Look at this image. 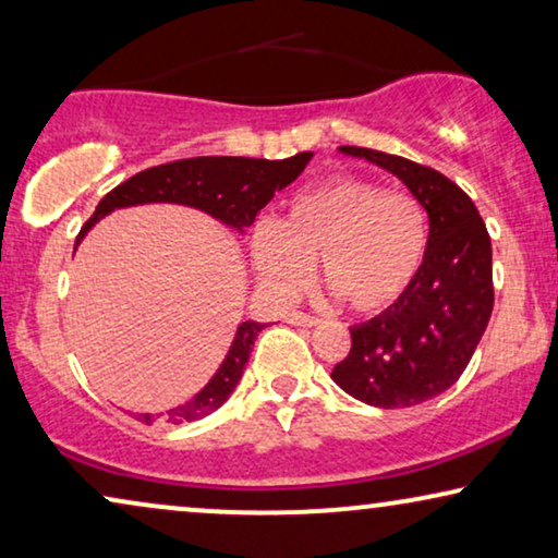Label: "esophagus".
<instances>
[{
    "mask_svg": "<svg viewBox=\"0 0 558 558\" xmlns=\"http://www.w3.org/2000/svg\"><path fill=\"white\" fill-rule=\"evenodd\" d=\"M289 323L292 325H302V327H312V325H317L319 323V317H315V315H310V312H302V310H294V312H289Z\"/></svg>",
    "mask_w": 558,
    "mask_h": 558,
    "instance_id": "1",
    "label": "esophagus"
}]
</instances>
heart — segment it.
Returning <instances> with one entry per match:
<instances>
[{
  "instance_id": "obj_1",
  "label": "heart",
  "mask_w": 558,
  "mask_h": 558,
  "mask_svg": "<svg viewBox=\"0 0 558 558\" xmlns=\"http://www.w3.org/2000/svg\"><path fill=\"white\" fill-rule=\"evenodd\" d=\"M426 248L424 203L355 174L300 190L281 223L262 220L251 235L256 271L274 292L294 296L319 262L325 284L361 315L391 310L409 294Z\"/></svg>"
}]
</instances>
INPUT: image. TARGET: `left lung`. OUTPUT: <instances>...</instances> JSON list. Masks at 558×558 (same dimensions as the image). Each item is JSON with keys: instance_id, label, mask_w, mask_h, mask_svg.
Instances as JSON below:
<instances>
[{"instance_id": "obj_1", "label": "left lung", "mask_w": 558, "mask_h": 558, "mask_svg": "<svg viewBox=\"0 0 558 558\" xmlns=\"http://www.w3.org/2000/svg\"><path fill=\"white\" fill-rule=\"evenodd\" d=\"M393 172L429 213L422 271L399 304L350 327L332 380L378 409L424 403L457 384L495 302L490 235L468 193L432 167L365 147H340Z\"/></svg>"}]
</instances>
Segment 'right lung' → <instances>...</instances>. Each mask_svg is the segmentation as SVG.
<instances>
[{
    "instance_id": "obj_1",
    "label": "right lung",
    "mask_w": 558,
    "mask_h": 558,
    "mask_svg": "<svg viewBox=\"0 0 558 558\" xmlns=\"http://www.w3.org/2000/svg\"><path fill=\"white\" fill-rule=\"evenodd\" d=\"M310 159L312 151H300V155L287 159L190 157L149 167V170L136 172L134 178H129L104 195V201L96 205L94 216L81 228L75 243L106 213L142 203L193 205V208L210 213V216L220 218L228 226L248 228L256 220V213L271 201L274 193H279V190L292 185L300 178ZM262 330L264 325L243 323L235 332V340L228 350L223 365H220L210 384L193 401L172 409L167 414V422L185 424L216 411L241 380V373L246 368L251 355V345H254L256 335ZM136 418L151 424L149 414H136Z\"/></svg>"
}]
</instances>
